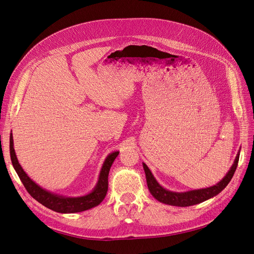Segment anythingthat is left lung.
Wrapping results in <instances>:
<instances>
[{"label":"left lung","mask_w":254,"mask_h":254,"mask_svg":"<svg viewBox=\"0 0 254 254\" xmlns=\"http://www.w3.org/2000/svg\"><path fill=\"white\" fill-rule=\"evenodd\" d=\"M239 157L240 154L238 153V156L234 162V165L231 166L230 170L224 176V179L221 182H219L217 185L209 187V188H206V189L194 190V191H189L185 193H175V192L165 190L158 184V182L154 180L153 175L151 174L150 170L144 163H143V168H144V171H145L148 190L157 200L163 203L175 205V206H190V205L198 204L209 199V198L216 196L225 188L235 174V171L238 167Z\"/></svg>","instance_id":"8db88e82"}]
</instances>
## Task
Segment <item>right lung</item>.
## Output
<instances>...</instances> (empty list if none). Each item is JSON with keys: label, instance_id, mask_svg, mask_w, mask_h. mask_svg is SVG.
<instances>
[{"label": "right lung", "instance_id": "right-lung-1", "mask_svg": "<svg viewBox=\"0 0 254 254\" xmlns=\"http://www.w3.org/2000/svg\"><path fill=\"white\" fill-rule=\"evenodd\" d=\"M118 151H115L113 153L108 156L106 159L103 168L100 174V180L95 187V189L88 195L82 196V197H75V198H67L63 196L55 195L51 192H48L46 190L41 189L38 185H36L33 182L29 176L26 174V172L21 168L19 165L17 158L15 156V151L13 148V139L12 134L10 135V158L11 162H12L13 167L20 179L21 183L25 186L26 190L28 193L36 199L39 203L42 205L47 206L48 208L52 209L57 213H79L89 209L91 207H94L100 204L107 194L108 191V176L109 171L111 168L113 162L118 156Z\"/></svg>", "mask_w": 254, "mask_h": 254}]
</instances>
